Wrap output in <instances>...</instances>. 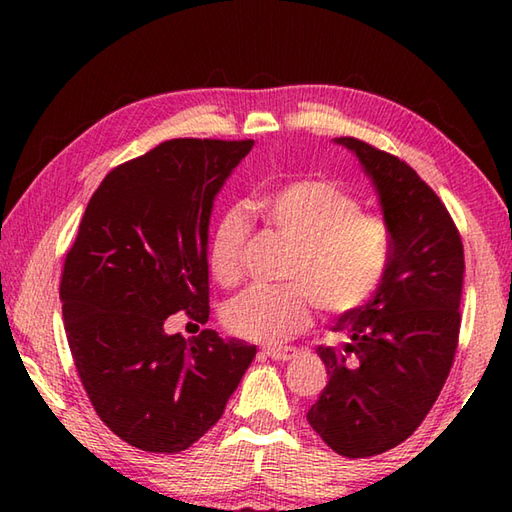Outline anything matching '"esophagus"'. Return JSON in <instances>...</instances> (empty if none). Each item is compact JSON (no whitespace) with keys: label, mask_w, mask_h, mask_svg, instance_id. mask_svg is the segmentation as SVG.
Here are the masks:
<instances>
[{"label":"esophagus","mask_w":512,"mask_h":512,"mask_svg":"<svg viewBox=\"0 0 512 512\" xmlns=\"http://www.w3.org/2000/svg\"><path fill=\"white\" fill-rule=\"evenodd\" d=\"M262 354L268 356V358H273V361H277V363H288L297 356L295 350H288V347H286V350H281V347H279V350H277V347H268V350H264Z\"/></svg>","instance_id":"esophagus-1"}]
</instances>
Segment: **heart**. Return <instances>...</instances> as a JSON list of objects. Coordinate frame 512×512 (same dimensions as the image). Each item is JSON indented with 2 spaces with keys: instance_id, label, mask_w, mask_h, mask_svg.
<instances>
[{
  "instance_id": "1",
  "label": "heart",
  "mask_w": 512,
  "mask_h": 512,
  "mask_svg": "<svg viewBox=\"0 0 512 512\" xmlns=\"http://www.w3.org/2000/svg\"><path fill=\"white\" fill-rule=\"evenodd\" d=\"M259 215L295 244L288 286H253L224 308V323L246 341L279 345L312 323L314 301L328 314H350L374 295L389 262V224L363 213L361 202L339 182L295 178L279 182L255 200ZM248 222L231 209L217 220L206 259L224 288L242 279Z\"/></svg>"
}]
</instances>
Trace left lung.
<instances>
[{
    "mask_svg": "<svg viewBox=\"0 0 512 512\" xmlns=\"http://www.w3.org/2000/svg\"><path fill=\"white\" fill-rule=\"evenodd\" d=\"M361 162L378 193L391 248L365 306L341 314L345 343L319 347L330 380L310 427L345 458L405 442L438 400L460 334L464 248L447 206L407 162L358 138H334Z\"/></svg>",
    "mask_w": 512,
    "mask_h": 512,
    "instance_id": "8db88e82",
    "label": "left lung"
}]
</instances>
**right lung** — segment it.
<instances>
[{"label":"right lung","instance_id":"1","mask_svg":"<svg viewBox=\"0 0 512 512\" xmlns=\"http://www.w3.org/2000/svg\"><path fill=\"white\" fill-rule=\"evenodd\" d=\"M255 140L173 138L107 173L65 255L63 321L99 418L149 453H178L222 418L255 345L167 334L209 321L213 200Z\"/></svg>","mask_w":512,"mask_h":512}]
</instances>
